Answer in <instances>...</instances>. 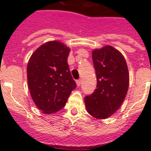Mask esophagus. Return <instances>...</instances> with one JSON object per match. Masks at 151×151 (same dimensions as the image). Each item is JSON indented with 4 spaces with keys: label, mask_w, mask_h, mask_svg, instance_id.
Masks as SVG:
<instances>
[{
    "label": "esophagus",
    "mask_w": 151,
    "mask_h": 151,
    "mask_svg": "<svg viewBox=\"0 0 151 151\" xmlns=\"http://www.w3.org/2000/svg\"><path fill=\"white\" fill-rule=\"evenodd\" d=\"M77 85H78V86H80L81 85V79H79V80H78L77 81Z\"/></svg>",
    "instance_id": "esophagus-1"
}]
</instances>
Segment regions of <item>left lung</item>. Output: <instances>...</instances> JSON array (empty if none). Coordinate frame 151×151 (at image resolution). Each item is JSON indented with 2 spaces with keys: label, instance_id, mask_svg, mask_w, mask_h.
<instances>
[{
  "label": "left lung",
  "instance_id": "left-lung-1",
  "mask_svg": "<svg viewBox=\"0 0 151 151\" xmlns=\"http://www.w3.org/2000/svg\"><path fill=\"white\" fill-rule=\"evenodd\" d=\"M96 88L85 97L86 109L97 119L114 114L123 103L129 88V75L124 56L111 46L92 52Z\"/></svg>",
  "mask_w": 151,
  "mask_h": 151
}]
</instances>
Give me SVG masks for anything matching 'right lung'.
<instances>
[{
  "label": "right lung",
  "mask_w": 151,
  "mask_h": 151,
  "mask_svg": "<svg viewBox=\"0 0 151 151\" xmlns=\"http://www.w3.org/2000/svg\"><path fill=\"white\" fill-rule=\"evenodd\" d=\"M70 48L61 42L48 41L40 46L28 62L27 81L30 95L45 114L63 109L77 87L67 63Z\"/></svg>",
  "instance_id": "obj_1"
}]
</instances>
